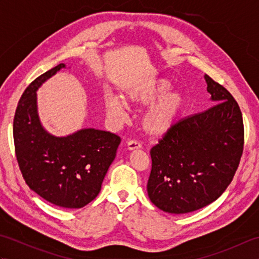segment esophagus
Instances as JSON below:
<instances>
[{
	"label": "esophagus",
	"mask_w": 259,
	"mask_h": 259,
	"mask_svg": "<svg viewBox=\"0 0 259 259\" xmlns=\"http://www.w3.org/2000/svg\"><path fill=\"white\" fill-rule=\"evenodd\" d=\"M141 144L137 140H130L126 142V149L128 150H135V149H140Z\"/></svg>",
	"instance_id": "obj_1"
}]
</instances>
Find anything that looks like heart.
Masks as SVG:
<instances>
[{"label": "heart", "instance_id": "b5f03b06", "mask_svg": "<svg viewBox=\"0 0 259 259\" xmlns=\"http://www.w3.org/2000/svg\"><path fill=\"white\" fill-rule=\"evenodd\" d=\"M169 89L170 83L164 79L141 82L125 92L124 101L117 96L107 97L104 109L110 119L121 123L125 120V104L140 107L152 102L142 114V126L151 136H162L175 125L184 106L183 93Z\"/></svg>", "mask_w": 259, "mask_h": 259}]
</instances>
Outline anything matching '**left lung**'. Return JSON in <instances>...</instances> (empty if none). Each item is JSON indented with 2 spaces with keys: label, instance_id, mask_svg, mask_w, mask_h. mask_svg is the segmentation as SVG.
Instances as JSON below:
<instances>
[{
  "label": "left lung",
  "instance_id": "obj_1",
  "mask_svg": "<svg viewBox=\"0 0 259 259\" xmlns=\"http://www.w3.org/2000/svg\"><path fill=\"white\" fill-rule=\"evenodd\" d=\"M212 107L178 121L151 148L147 190L151 202L169 213H187L223 195L238 168L244 123L229 91L205 74Z\"/></svg>",
  "mask_w": 259,
  "mask_h": 259
}]
</instances>
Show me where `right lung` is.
I'll use <instances>...</instances> for the list:
<instances>
[{"mask_svg": "<svg viewBox=\"0 0 259 259\" xmlns=\"http://www.w3.org/2000/svg\"><path fill=\"white\" fill-rule=\"evenodd\" d=\"M64 63L47 71L26 88L13 121L15 155L30 189L53 205L82 208L99 195L120 137L109 131L81 129L56 137L43 128L37 114L36 90Z\"/></svg>", "mask_w": 259, "mask_h": 259, "instance_id": "right-lung-1", "label": "right lung"}]
</instances>
